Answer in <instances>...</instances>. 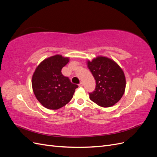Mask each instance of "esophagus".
I'll list each match as a JSON object with an SVG mask.
<instances>
[{
  "instance_id": "obj_1",
  "label": "esophagus",
  "mask_w": 157,
  "mask_h": 157,
  "mask_svg": "<svg viewBox=\"0 0 157 157\" xmlns=\"http://www.w3.org/2000/svg\"><path fill=\"white\" fill-rule=\"evenodd\" d=\"M78 86H79V87H82V86H83V83L81 82H80V83L78 84Z\"/></svg>"
}]
</instances>
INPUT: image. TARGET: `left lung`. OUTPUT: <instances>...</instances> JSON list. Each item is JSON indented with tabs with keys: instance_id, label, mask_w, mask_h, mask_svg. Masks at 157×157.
<instances>
[{
	"instance_id": "left-lung-1",
	"label": "left lung",
	"mask_w": 157,
	"mask_h": 157,
	"mask_svg": "<svg viewBox=\"0 0 157 157\" xmlns=\"http://www.w3.org/2000/svg\"><path fill=\"white\" fill-rule=\"evenodd\" d=\"M87 64L96 80V88L89 93L90 99L103 107L115 105L125 91L126 78L122 69L115 61L103 56L88 60Z\"/></svg>"
}]
</instances>
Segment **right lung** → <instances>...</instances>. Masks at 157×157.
<instances>
[{
  "mask_svg": "<svg viewBox=\"0 0 157 157\" xmlns=\"http://www.w3.org/2000/svg\"><path fill=\"white\" fill-rule=\"evenodd\" d=\"M69 58L56 55L46 58L38 65L32 77V87L35 97L48 109H58L72 99L78 85L71 83L61 73V69Z\"/></svg>",
  "mask_w": 157,
  "mask_h": 157,
  "instance_id": "obj_1",
  "label": "right lung"
}]
</instances>
